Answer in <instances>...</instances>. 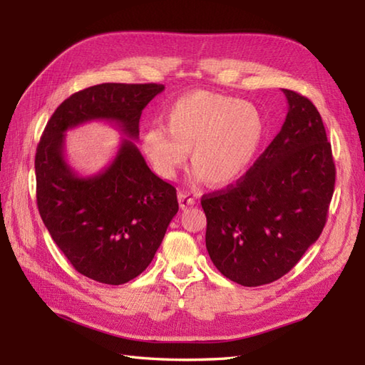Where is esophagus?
I'll return each instance as SVG.
<instances>
[{"label":"esophagus","instance_id":"1","mask_svg":"<svg viewBox=\"0 0 365 365\" xmlns=\"http://www.w3.org/2000/svg\"><path fill=\"white\" fill-rule=\"evenodd\" d=\"M177 197H178V204H180L182 208H187L190 205H195L196 204V199L192 197L190 192H187V191H178Z\"/></svg>","mask_w":365,"mask_h":365}]
</instances>
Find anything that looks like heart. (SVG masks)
I'll use <instances>...</instances> for the list:
<instances>
[{
  "label": "heart",
  "mask_w": 365,
  "mask_h": 365,
  "mask_svg": "<svg viewBox=\"0 0 365 365\" xmlns=\"http://www.w3.org/2000/svg\"><path fill=\"white\" fill-rule=\"evenodd\" d=\"M163 127H147L141 147L160 177L173 180L188 158L192 182L229 187L243 178L257 158L265 120L247 102L210 91L188 92L161 114Z\"/></svg>",
  "instance_id": "heart-1"
}]
</instances>
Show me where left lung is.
<instances>
[{
    "label": "left lung",
    "instance_id": "obj_1",
    "mask_svg": "<svg viewBox=\"0 0 365 365\" xmlns=\"http://www.w3.org/2000/svg\"><path fill=\"white\" fill-rule=\"evenodd\" d=\"M289 113L235 187L200 204L205 246L215 267L240 285L277 281L319 240L334 192L332 161L320 113L311 100L282 89Z\"/></svg>",
    "mask_w": 365,
    "mask_h": 365
}]
</instances>
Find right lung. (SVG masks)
<instances>
[{
    "label": "right lung",
    "mask_w": 365,
    "mask_h": 365,
    "mask_svg": "<svg viewBox=\"0 0 365 365\" xmlns=\"http://www.w3.org/2000/svg\"><path fill=\"white\" fill-rule=\"evenodd\" d=\"M163 91L155 83H103L76 92L56 108L37 145L41 218L73 268L97 282L120 285L141 274L178 212L175 188L133 143L143 110ZM92 120L113 123L129 139L105 170L83 178L65 160V133Z\"/></svg>",
    "instance_id": "add662e5"
}]
</instances>
